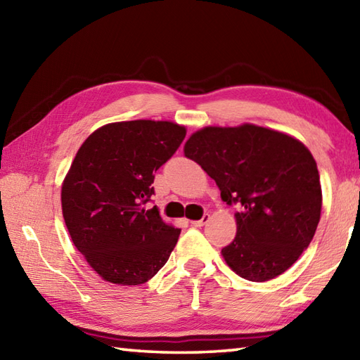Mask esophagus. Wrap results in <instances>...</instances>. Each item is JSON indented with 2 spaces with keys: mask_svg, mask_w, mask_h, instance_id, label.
<instances>
[{
  "mask_svg": "<svg viewBox=\"0 0 360 360\" xmlns=\"http://www.w3.org/2000/svg\"><path fill=\"white\" fill-rule=\"evenodd\" d=\"M209 219H210V215H209V213H204V215H202V218H201V219L190 221V223H192V226H193V227H202L205 223H207Z\"/></svg>",
  "mask_w": 360,
  "mask_h": 360,
  "instance_id": "34e87169",
  "label": "esophagus"
}]
</instances>
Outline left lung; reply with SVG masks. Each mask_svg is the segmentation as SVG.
Returning <instances> with one entry per match:
<instances>
[{
    "mask_svg": "<svg viewBox=\"0 0 360 360\" xmlns=\"http://www.w3.org/2000/svg\"><path fill=\"white\" fill-rule=\"evenodd\" d=\"M235 213V240L223 248L240 277L267 281L309 246L322 212V187L309 150L292 136L244 124L205 127L184 145Z\"/></svg>",
    "mask_w": 360,
    "mask_h": 360,
    "instance_id": "obj_1",
    "label": "left lung"
}]
</instances>
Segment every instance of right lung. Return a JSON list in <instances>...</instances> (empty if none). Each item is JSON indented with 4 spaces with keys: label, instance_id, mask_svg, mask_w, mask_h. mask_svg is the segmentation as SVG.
Here are the masks:
<instances>
[{
    "label": "right lung",
    "instance_id": "right-lung-1",
    "mask_svg": "<svg viewBox=\"0 0 360 360\" xmlns=\"http://www.w3.org/2000/svg\"><path fill=\"white\" fill-rule=\"evenodd\" d=\"M186 137L167 120L103 125L82 143L62 186L63 218L74 246L106 281L142 285L155 277L178 243L181 229L155 207V173Z\"/></svg>",
    "mask_w": 360,
    "mask_h": 360
}]
</instances>
